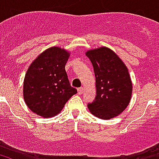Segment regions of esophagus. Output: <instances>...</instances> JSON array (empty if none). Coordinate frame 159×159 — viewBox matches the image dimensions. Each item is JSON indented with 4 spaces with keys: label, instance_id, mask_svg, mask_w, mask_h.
I'll return each instance as SVG.
<instances>
[{
    "label": "esophagus",
    "instance_id": "1",
    "mask_svg": "<svg viewBox=\"0 0 159 159\" xmlns=\"http://www.w3.org/2000/svg\"><path fill=\"white\" fill-rule=\"evenodd\" d=\"M83 88H79L78 90H77V92H78V94H82L83 93Z\"/></svg>",
    "mask_w": 159,
    "mask_h": 159
}]
</instances>
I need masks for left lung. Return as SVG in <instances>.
I'll return each instance as SVG.
<instances>
[{"instance_id": "left-lung-1", "label": "left lung", "mask_w": 159, "mask_h": 159, "mask_svg": "<svg viewBox=\"0 0 159 159\" xmlns=\"http://www.w3.org/2000/svg\"><path fill=\"white\" fill-rule=\"evenodd\" d=\"M93 67L96 96L88 105L90 112L101 119H111L125 110L132 95L129 70L119 57L108 48L86 52Z\"/></svg>"}]
</instances>
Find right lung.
<instances>
[{"label":"right lung","instance_id":"add662e5","mask_svg":"<svg viewBox=\"0 0 159 159\" xmlns=\"http://www.w3.org/2000/svg\"><path fill=\"white\" fill-rule=\"evenodd\" d=\"M70 53L52 47L42 52L30 66L24 80V99L34 113L50 117L59 113L77 91L70 84L66 71Z\"/></svg>","mask_w":159,"mask_h":159}]
</instances>
